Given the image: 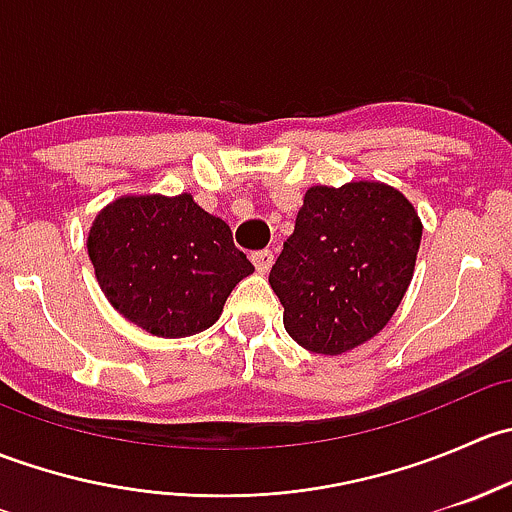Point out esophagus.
Masks as SVG:
<instances>
[{"mask_svg":"<svg viewBox=\"0 0 512 512\" xmlns=\"http://www.w3.org/2000/svg\"><path fill=\"white\" fill-rule=\"evenodd\" d=\"M252 262H255V270L260 272V275H265V272H270L275 255H272V250H257L252 252Z\"/></svg>","mask_w":512,"mask_h":512,"instance_id":"1","label":"esophagus"}]
</instances>
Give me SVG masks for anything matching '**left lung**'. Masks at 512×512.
I'll list each match as a JSON object with an SVG mask.
<instances>
[{
  "label": "left lung",
  "instance_id": "1",
  "mask_svg": "<svg viewBox=\"0 0 512 512\" xmlns=\"http://www.w3.org/2000/svg\"><path fill=\"white\" fill-rule=\"evenodd\" d=\"M421 220L381 183L314 185L270 270L299 347L337 356L379 334L414 277Z\"/></svg>",
  "mask_w": 512,
  "mask_h": 512
}]
</instances>
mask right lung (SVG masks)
<instances>
[{
	"label": "right lung",
	"mask_w": 512,
	"mask_h": 512,
	"mask_svg": "<svg viewBox=\"0 0 512 512\" xmlns=\"http://www.w3.org/2000/svg\"><path fill=\"white\" fill-rule=\"evenodd\" d=\"M89 257L108 302L165 339L213 327L232 287L255 272L230 227L188 193L111 203L91 227Z\"/></svg>",
	"instance_id": "1"
}]
</instances>
